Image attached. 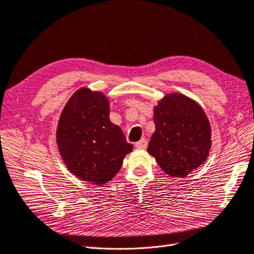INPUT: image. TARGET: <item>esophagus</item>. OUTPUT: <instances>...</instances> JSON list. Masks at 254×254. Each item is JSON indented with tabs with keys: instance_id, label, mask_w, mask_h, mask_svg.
<instances>
[{
	"instance_id": "obj_1",
	"label": "esophagus",
	"mask_w": 254,
	"mask_h": 254,
	"mask_svg": "<svg viewBox=\"0 0 254 254\" xmlns=\"http://www.w3.org/2000/svg\"><path fill=\"white\" fill-rule=\"evenodd\" d=\"M135 146L137 148H145L147 146V141H146L145 139H141V140H140V141L135 143Z\"/></svg>"
}]
</instances>
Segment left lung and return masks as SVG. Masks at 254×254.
<instances>
[{
    "label": "left lung",
    "instance_id": "left-lung-1",
    "mask_svg": "<svg viewBox=\"0 0 254 254\" xmlns=\"http://www.w3.org/2000/svg\"><path fill=\"white\" fill-rule=\"evenodd\" d=\"M154 122L147 152L166 175L184 178L207 159L211 127L198 102L183 94H167L154 108Z\"/></svg>",
    "mask_w": 254,
    "mask_h": 254
}]
</instances>
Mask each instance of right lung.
<instances>
[{
    "mask_svg": "<svg viewBox=\"0 0 254 254\" xmlns=\"http://www.w3.org/2000/svg\"><path fill=\"white\" fill-rule=\"evenodd\" d=\"M110 102L101 92L80 88L62 112L56 142L68 170L82 181L108 183L133 151L121 128L110 120Z\"/></svg>",
    "mask_w": 254,
    "mask_h": 254,
    "instance_id": "right-lung-1",
    "label": "right lung"
}]
</instances>
